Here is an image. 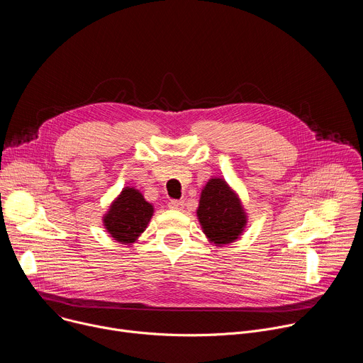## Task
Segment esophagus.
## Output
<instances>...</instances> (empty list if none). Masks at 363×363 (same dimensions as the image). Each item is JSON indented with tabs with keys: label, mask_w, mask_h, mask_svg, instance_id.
Masks as SVG:
<instances>
[{
	"label": "esophagus",
	"mask_w": 363,
	"mask_h": 363,
	"mask_svg": "<svg viewBox=\"0 0 363 363\" xmlns=\"http://www.w3.org/2000/svg\"><path fill=\"white\" fill-rule=\"evenodd\" d=\"M169 206L172 210H178L181 211L184 208V201H178V199H171L169 201Z\"/></svg>",
	"instance_id": "obj_1"
}]
</instances>
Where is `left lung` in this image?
<instances>
[{"label":"left lung","mask_w":363,"mask_h":363,"mask_svg":"<svg viewBox=\"0 0 363 363\" xmlns=\"http://www.w3.org/2000/svg\"><path fill=\"white\" fill-rule=\"evenodd\" d=\"M196 217L206 238L220 247L240 238L247 225L238 195L223 178H211L205 184Z\"/></svg>","instance_id":"obj_1"}]
</instances>
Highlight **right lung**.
Here are the masks:
<instances>
[{
	"label": "right lung",
	"mask_w": 363,
	"mask_h": 363,
	"mask_svg": "<svg viewBox=\"0 0 363 363\" xmlns=\"http://www.w3.org/2000/svg\"><path fill=\"white\" fill-rule=\"evenodd\" d=\"M153 216V205L130 186L123 188L103 217L106 231L121 244H132L145 231Z\"/></svg>",
	"instance_id": "right-lung-1"
}]
</instances>
